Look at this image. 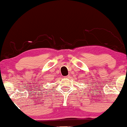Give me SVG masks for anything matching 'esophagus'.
Here are the masks:
<instances>
[{
    "label": "esophagus",
    "mask_w": 127,
    "mask_h": 127,
    "mask_svg": "<svg viewBox=\"0 0 127 127\" xmlns=\"http://www.w3.org/2000/svg\"><path fill=\"white\" fill-rule=\"evenodd\" d=\"M64 77L65 78H68L70 77V76H69V75H66V76H64Z\"/></svg>",
    "instance_id": "1"
}]
</instances>
